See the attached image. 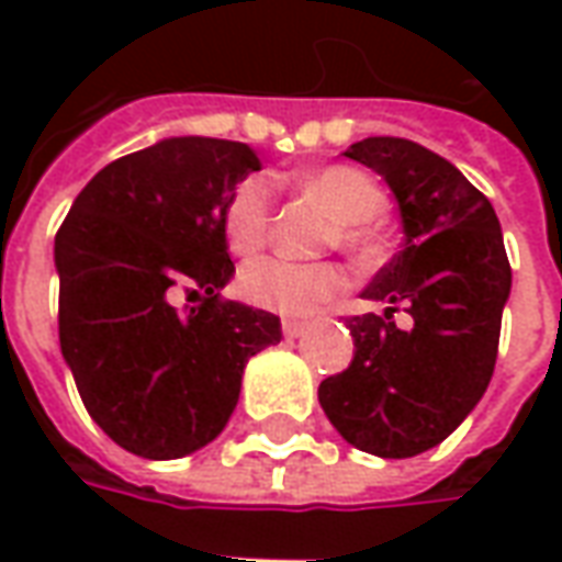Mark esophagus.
Returning <instances> with one entry per match:
<instances>
[{
    "label": "esophagus",
    "instance_id": "obj_1",
    "mask_svg": "<svg viewBox=\"0 0 562 562\" xmlns=\"http://www.w3.org/2000/svg\"><path fill=\"white\" fill-rule=\"evenodd\" d=\"M306 330H310V325H306V322H297V318H285V322H282V334H285V337H304Z\"/></svg>",
    "mask_w": 562,
    "mask_h": 562
}]
</instances>
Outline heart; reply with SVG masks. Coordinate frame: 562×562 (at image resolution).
Returning <instances> with one entry per match:
<instances>
[{
  "instance_id": "1",
  "label": "heart",
  "mask_w": 562,
  "mask_h": 562,
  "mask_svg": "<svg viewBox=\"0 0 562 562\" xmlns=\"http://www.w3.org/2000/svg\"><path fill=\"white\" fill-rule=\"evenodd\" d=\"M304 189L316 195L334 216L328 244H337L358 258L373 252V222L385 213L389 198L370 173L352 165H328L306 173ZM270 216L273 198L268 180L249 177L237 186L222 216V232L232 252L252 256L268 244ZM237 285L252 306L282 316H310L346 292V273L330 261L301 265L289 258H258L240 270Z\"/></svg>"
}]
</instances>
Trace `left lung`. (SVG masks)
<instances>
[{"label":"left lung","instance_id":"8db88e82","mask_svg":"<svg viewBox=\"0 0 562 562\" xmlns=\"http://www.w3.org/2000/svg\"><path fill=\"white\" fill-rule=\"evenodd\" d=\"M391 186L403 249L364 289L385 316H352L355 358L318 385V403L346 442L376 458H415L475 409L494 376L503 306L512 292L491 201L442 156L406 138L346 149ZM401 305L414 328L390 322Z\"/></svg>","mask_w":562,"mask_h":562}]
</instances>
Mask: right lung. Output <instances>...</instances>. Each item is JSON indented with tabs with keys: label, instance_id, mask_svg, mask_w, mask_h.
I'll list each match as a JSON object with an SVG mask.
<instances>
[{
	"label": "right lung",
	"instance_id": "1",
	"mask_svg": "<svg viewBox=\"0 0 562 562\" xmlns=\"http://www.w3.org/2000/svg\"><path fill=\"white\" fill-rule=\"evenodd\" d=\"M258 168L240 140L165 138L95 173L56 232L63 358L92 422L138 458L213 442L246 361L282 340L280 316L220 297L222 216ZM180 291L199 304L177 311Z\"/></svg>",
	"mask_w": 562,
	"mask_h": 562
}]
</instances>
